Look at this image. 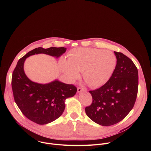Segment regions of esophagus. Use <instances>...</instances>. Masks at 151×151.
Returning a JSON list of instances; mask_svg holds the SVG:
<instances>
[{
    "mask_svg": "<svg viewBox=\"0 0 151 151\" xmlns=\"http://www.w3.org/2000/svg\"><path fill=\"white\" fill-rule=\"evenodd\" d=\"M86 90H87V89H86V88H81V87H78V89H77L78 93H80V92H81L82 91H85Z\"/></svg>",
    "mask_w": 151,
    "mask_h": 151,
    "instance_id": "34e87169",
    "label": "esophagus"
}]
</instances>
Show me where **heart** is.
Instances as JSON below:
<instances>
[{
    "label": "heart",
    "mask_w": 151,
    "mask_h": 151,
    "mask_svg": "<svg viewBox=\"0 0 151 151\" xmlns=\"http://www.w3.org/2000/svg\"><path fill=\"white\" fill-rule=\"evenodd\" d=\"M116 66L115 55L110 51L92 48H78L72 50L68 61L60 63L61 70L70 82L79 78L83 72V78L92 88L105 84L111 78Z\"/></svg>",
    "instance_id": "1"
}]
</instances>
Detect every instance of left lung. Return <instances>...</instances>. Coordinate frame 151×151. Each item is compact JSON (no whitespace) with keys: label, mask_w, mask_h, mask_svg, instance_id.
I'll return each mask as SVG.
<instances>
[{"label":"left lung","mask_w":151,"mask_h":151,"mask_svg":"<svg viewBox=\"0 0 151 151\" xmlns=\"http://www.w3.org/2000/svg\"><path fill=\"white\" fill-rule=\"evenodd\" d=\"M116 66L110 79L100 88L90 91L93 102L85 113L94 122L110 126L122 121L134 105L138 91V70L133 61L114 51Z\"/></svg>","instance_id":"left-lung-1"}]
</instances>
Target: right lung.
<instances>
[{
  "label": "right lung",
  "mask_w": 151,
  "mask_h": 151,
  "mask_svg": "<svg viewBox=\"0 0 151 151\" xmlns=\"http://www.w3.org/2000/svg\"><path fill=\"white\" fill-rule=\"evenodd\" d=\"M66 50L64 47L36 48L18 60L13 72L11 85L14 100L23 115L36 124L44 125L58 118L65 109L66 99L75 96L77 88L57 79L45 84L32 81L24 73V61L30 55L38 54L58 58Z\"/></svg>",
  "instance_id": "obj_1"
}]
</instances>
